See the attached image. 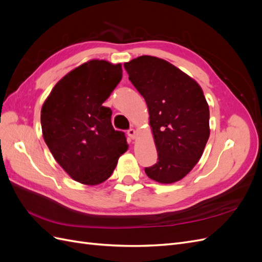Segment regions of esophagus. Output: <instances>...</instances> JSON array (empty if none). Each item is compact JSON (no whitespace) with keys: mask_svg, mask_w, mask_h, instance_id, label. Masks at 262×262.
<instances>
[{"mask_svg":"<svg viewBox=\"0 0 262 262\" xmlns=\"http://www.w3.org/2000/svg\"><path fill=\"white\" fill-rule=\"evenodd\" d=\"M128 136L131 138V139H136V137H137V131L134 130V129H129L128 130Z\"/></svg>","mask_w":262,"mask_h":262,"instance_id":"obj_1","label":"esophagus"}]
</instances>
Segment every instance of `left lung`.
<instances>
[{
	"instance_id": "8db88e82",
	"label": "left lung",
	"mask_w": 262,
	"mask_h": 262,
	"mask_svg": "<svg viewBox=\"0 0 262 262\" xmlns=\"http://www.w3.org/2000/svg\"><path fill=\"white\" fill-rule=\"evenodd\" d=\"M129 80L144 97L158 153L146 175L161 184L184 178L201 158L210 137V110L193 78L163 59L142 55L124 63Z\"/></svg>"
}]
</instances>
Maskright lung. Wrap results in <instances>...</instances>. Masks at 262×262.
Here are the masks:
<instances>
[{
	"label": "right lung",
	"instance_id": "add662e5",
	"mask_svg": "<svg viewBox=\"0 0 262 262\" xmlns=\"http://www.w3.org/2000/svg\"><path fill=\"white\" fill-rule=\"evenodd\" d=\"M122 78L121 64L91 60L54 85L41 108L42 137L54 160L75 181L101 184L128 149L124 133L102 106Z\"/></svg>",
	"mask_w": 262,
	"mask_h": 262
}]
</instances>
